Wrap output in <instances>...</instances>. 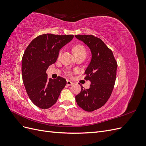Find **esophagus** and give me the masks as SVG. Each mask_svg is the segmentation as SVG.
Listing matches in <instances>:
<instances>
[{
  "label": "esophagus",
  "mask_w": 146,
  "mask_h": 146,
  "mask_svg": "<svg viewBox=\"0 0 146 146\" xmlns=\"http://www.w3.org/2000/svg\"><path fill=\"white\" fill-rule=\"evenodd\" d=\"M66 83H67L68 86H71V85H73V83L70 80H67V82H66Z\"/></svg>",
  "instance_id": "obj_1"
}]
</instances>
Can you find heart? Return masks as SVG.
Wrapping results in <instances>:
<instances>
[{"instance_id": "heart-1", "label": "heart", "mask_w": 146, "mask_h": 146, "mask_svg": "<svg viewBox=\"0 0 146 146\" xmlns=\"http://www.w3.org/2000/svg\"><path fill=\"white\" fill-rule=\"evenodd\" d=\"M73 52L74 55L80 54H86V50L85 48L82 45H77L76 46L73 48ZM62 54V50H60L59 53V55H61ZM69 74H71V72H69Z\"/></svg>"}]
</instances>
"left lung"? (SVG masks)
Returning a JSON list of instances; mask_svg holds the SVG:
<instances>
[{"mask_svg": "<svg viewBox=\"0 0 146 146\" xmlns=\"http://www.w3.org/2000/svg\"><path fill=\"white\" fill-rule=\"evenodd\" d=\"M75 36L85 43L91 53V60L85 72V78L91 82V85L88 90L81 86V91L76 96V100L84 110L93 111L104 105L111 96L117 64L112 51L100 38L91 35Z\"/></svg>", "mask_w": 146, "mask_h": 146, "instance_id": "left-lung-1", "label": "left lung"}]
</instances>
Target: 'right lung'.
Masks as SVG:
<instances>
[{
  "label": "right lung",
  "mask_w": 146,
  "mask_h": 146,
  "mask_svg": "<svg viewBox=\"0 0 146 146\" xmlns=\"http://www.w3.org/2000/svg\"><path fill=\"white\" fill-rule=\"evenodd\" d=\"M74 38L72 35L43 34L31 42L22 59V75L30 99L41 109H47L58 100L66 85V79L48 78L46 70L56 62L60 49Z\"/></svg>",
  "instance_id": "1"
}]
</instances>
